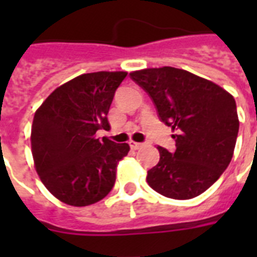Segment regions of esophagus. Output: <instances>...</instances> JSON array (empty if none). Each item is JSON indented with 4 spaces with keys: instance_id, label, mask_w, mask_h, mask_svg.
<instances>
[{
    "instance_id": "34e87169",
    "label": "esophagus",
    "mask_w": 257,
    "mask_h": 257,
    "mask_svg": "<svg viewBox=\"0 0 257 257\" xmlns=\"http://www.w3.org/2000/svg\"><path fill=\"white\" fill-rule=\"evenodd\" d=\"M141 143H136V141H129V147L132 149H139L141 147Z\"/></svg>"
}]
</instances>
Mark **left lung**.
Masks as SVG:
<instances>
[{"instance_id": "8db88e82", "label": "left lung", "mask_w": 257, "mask_h": 257, "mask_svg": "<svg viewBox=\"0 0 257 257\" xmlns=\"http://www.w3.org/2000/svg\"><path fill=\"white\" fill-rule=\"evenodd\" d=\"M148 93L157 114L176 132V151L159 147L147 181L160 195L193 199L217 181L233 156L239 133L235 98L223 88L172 66L129 74Z\"/></svg>"}]
</instances>
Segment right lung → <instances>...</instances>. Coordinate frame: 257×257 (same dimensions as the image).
Segmentation results:
<instances>
[{
	"label": "right lung",
	"instance_id": "obj_1",
	"mask_svg": "<svg viewBox=\"0 0 257 257\" xmlns=\"http://www.w3.org/2000/svg\"><path fill=\"white\" fill-rule=\"evenodd\" d=\"M126 72L81 74L57 88L34 114L32 153L46 189L62 203L85 207L112 191L117 163L129 145L106 137L108 114L117 88Z\"/></svg>",
	"mask_w": 257,
	"mask_h": 257
}]
</instances>
